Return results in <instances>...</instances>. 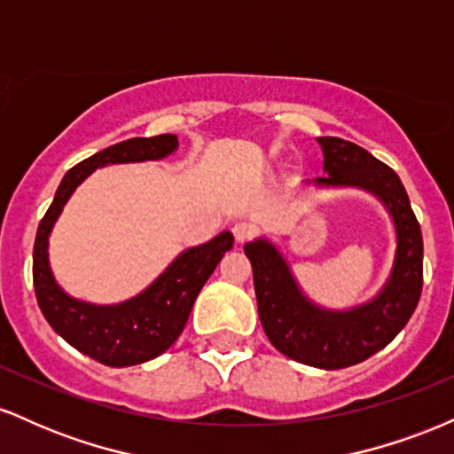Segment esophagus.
Instances as JSON below:
<instances>
[{
  "label": "esophagus",
  "instance_id": "esophagus-1",
  "mask_svg": "<svg viewBox=\"0 0 454 454\" xmlns=\"http://www.w3.org/2000/svg\"><path fill=\"white\" fill-rule=\"evenodd\" d=\"M232 234H234V241L245 243L254 237V226L247 222H237L232 226Z\"/></svg>",
  "mask_w": 454,
  "mask_h": 454
}]
</instances>
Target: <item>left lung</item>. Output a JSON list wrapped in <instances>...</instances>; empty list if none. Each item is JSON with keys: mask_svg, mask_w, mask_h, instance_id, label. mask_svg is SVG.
I'll list each match as a JSON object with an SVG mask.
<instances>
[{"mask_svg": "<svg viewBox=\"0 0 454 454\" xmlns=\"http://www.w3.org/2000/svg\"><path fill=\"white\" fill-rule=\"evenodd\" d=\"M325 176L317 187H356L387 207L395 226L393 269L382 290L350 309H326L303 293L278 245L260 237L245 243L254 269L258 316L281 354L317 369H343L387 348L408 325L423 290V234L405 187L393 168L350 140L320 137Z\"/></svg>", "mask_w": 454, "mask_h": 454, "instance_id": "8db88e82", "label": "left lung"}]
</instances>
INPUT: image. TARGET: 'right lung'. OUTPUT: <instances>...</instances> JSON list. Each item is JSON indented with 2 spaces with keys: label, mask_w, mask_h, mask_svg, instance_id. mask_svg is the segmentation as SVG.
I'll return each mask as SVG.
<instances>
[{
  "label": "right lung",
  "mask_w": 454,
  "mask_h": 454,
  "mask_svg": "<svg viewBox=\"0 0 454 454\" xmlns=\"http://www.w3.org/2000/svg\"><path fill=\"white\" fill-rule=\"evenodd\" d=\"M176 147L179 140L175 134H160L153 138L123 140L82 160L64 175L35 234L34 288L46 322L72 348L108 367L147 363L173 346L184 331L198 293L223 254L232 247V232L223 231L211 241L181 252L164 273L132 299L117 305H96L64 293L55 281L49 262L51 231L76 187L96 168L164 160L175 153Z\"/></svg>",
  "instance_id": "right-lung-1"
}]
</instances>
